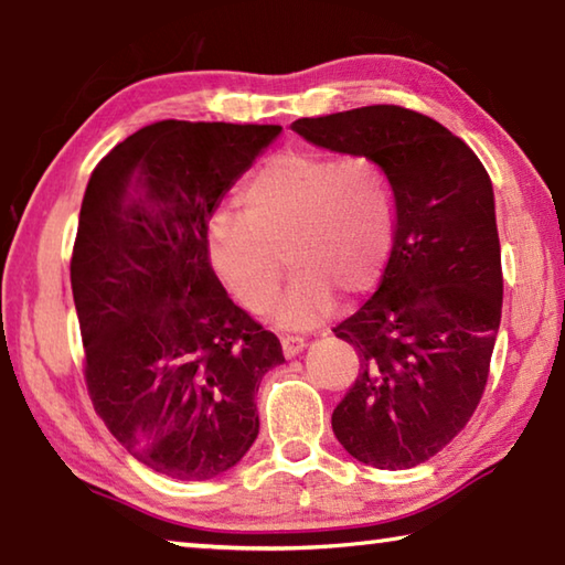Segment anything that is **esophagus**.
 I'll use <instances>...</instances> for the list:
<instances>
[{
    "label": "esophagus",
    "instance_id": "esophagus-1",
    "mask_svg": "<svg viewBox=\"0 0 565 565\" xmlns=\"http://www.w3.org/2000/svg\"><path fill=\"white\" fill-rule=\"evenodd\" d=\"M303 347H306V343H303L301 337H281V351H284L286 359L296 356V353H299Z\"/></svg>",
    "mask_w": 565,
    "mask_h": 565
}]
</instances>
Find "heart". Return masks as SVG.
<instances>
[{"mask_svg":"<svg viewBox=\"0 0 565 565\" xmlns=\"http://www.w3.org/2000/svg\"><path fill=\"white\" fill-rule=\"evenodd\" d=\"M242 204L244 214L212 216L209 259L254 313L274 303L289 266L296 276L276 309L281 327H317L333 296L374 289L394 248V184L371 157L284 149L248 177Z\"/></svg>","mask_w":565,"mask_h":565,"instance_id":"obj_1","label":"heart"}]
</instances>
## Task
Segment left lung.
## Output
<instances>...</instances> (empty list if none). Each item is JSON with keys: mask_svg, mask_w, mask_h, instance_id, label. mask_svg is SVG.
<instances>
[{"mask_svg": "<svg viewBox=\"0 0 565 565\" xmlns=\"http://www.w3.org/2000/svg\"><path fill=\"white\" fill-rule=\"evenodd\" d=\"M294 131L371 157L394 184L384 279L333 329L359 351V376L331 426L361 463L414 468L463 431L489 381L503 301L491 179L463 139L396 104L296 119Z\"/></svg>", "mask_w": 565, "mask_h": 565, "instance_id": "8db88e82", "label": "left lung"}]
</instances>
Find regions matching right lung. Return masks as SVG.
Instances as JSON below:
<instances>
[{"label": "right lung", "instance_id": "right-lung-1", "mask_svg": "<svg viewBox=\"0 0 565 565\" xmlns=\"http://www.w3.org/2000/svg\"><path fill=\"white\" fill-rule=\"evenodd\" d=\"M279 124L164 119L94 167L72 252L84 381L127 451L179 481L242 461L281 343L228 299L209 259L218 199Z\"/></svg>", "mask_w": 565, "mask_h": 565}]
</instances>
